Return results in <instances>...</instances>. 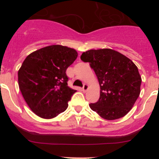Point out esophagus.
<instances>
[{"mask_svg": "<svg viewBox=\"0 0 159 159\" xmlns=\"http://www.w3.org/2000/svg\"><path fill=\"white\" fill-rule=\"evenodd\" d=\"M88 88H89V85L88 84H85L84 85L83 88H82V90H83L84 92H86V91L88 90Z\"/></svg>", "mask_w": 159, "mask_h": 159, "instance_id": "esophagus-1", "label": "esophagus"}]
</instances>
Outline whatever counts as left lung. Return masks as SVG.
<instances>
[{
	"label": "left lung",
	"instance_id": "obj_1",
	"mask_svg": "<svg viewBox=\"0 0 159 159\" xmlns=\"http://www.w3.org/2000/svg\"><path fill=\"white\" fill-rule=\"evenodd\" d=\"M81 59L90 63L100 85L99 99L90 104V108L107 120L126 115L140 93L141 77L136 65L121 53L110 48L87 51Z\"/></svg>",
	"mask_w": 159,
	"mask_h": 159
}]
</instances>
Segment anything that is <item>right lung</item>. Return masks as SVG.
<instances>
[{"instance_id":"1","label":"right lung","mask_w":159,"mask_h":159,"mask_svg":"<svg viewBox=\"0 0 159 159\" xmlns=\"http://www.w3.org/2000/svg\"><path fill=\"white\" fill-rule=\"evenodd\" d=\"M78 53L73 48L53 45L29 54L18 72L25 102L34 114L52 119L66 110L75 90L68 87L66 71Z\"/></svg>"}]
</instances>
